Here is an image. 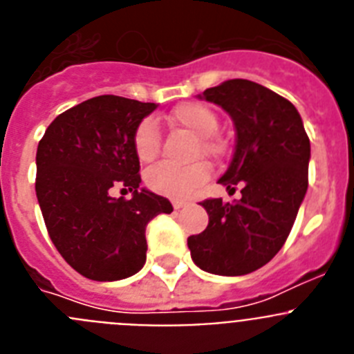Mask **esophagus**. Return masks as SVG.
<instances>
[{
	"mask_svg": "<svg viewBox=\"0 0 354 354\" xmlns=\"http://www.w3.org/2000/svg\"><path fill=\"white\" fill-rule=\"evenodd\" d=\"M183 207H186V202H179V200H175L174 209H177V211H179V209H183Z\"/></svg>",
	"mask_w": 354,
	"mask_h": 354,
	"instance_id": "1",
	"label": "esophagus"
}]
</instances>
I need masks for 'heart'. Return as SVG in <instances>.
<instances>
[{"instance_id":"1","label":"heart","mask_w":354,"mask_h":354,"mask_svg":"<svg viewBox=\"0 0 354 354\" xmlns=\"http://www.w3.org/2000/svg\"><path fill=\"white\" fill-rule=\"evenodd\" d=\"M168 122L196 136L195 145L192 149L193 156L200 154L204 158H218L223 152L221 142L211 136L218 127V117L205 104L184 102L168 115ZM133 143L134 152L140 161L149 162L159 154L161 136H159V129L152 118H145L136 127ZM205 179H207V167L202 161L184 165V167L170 165V162H159L145 174V183L152 192L175 200H183L193 195L205 183Z\"/></svg>"}]
</instances>
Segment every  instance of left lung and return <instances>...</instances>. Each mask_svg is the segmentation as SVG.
<instances>
[{"instance_id": "obj_1", "label": "left lung", "mask_w": 354, "mask_h": 354, "mask_svg": "<svg viewBox=\"0 0 354 354\" xmlns=\"http://www.w3.org/2000/svg\"><path fill=\"white\" fill-rule=\"evenodd\" d=\"M198 97L232 118L236 150L218 183L243 189L232 204H200L209 225L187 237V248L200 270L241 277L268 264L286 243L308 187L310 140L292 102L259 83L228 80Z\"/></svg>"}]
</instances>
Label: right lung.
Returning a JSON list of instances; mask_svg holds the SVG:
<instances>
[{
	"label": "right lung",
	"instance_id": "right-lung-1",
	"mask_svg": "<svg viewBox=\"0 0 354 354\" xmlns=\"http://www.w3.org/2000/svg\"><path fill=\"white\" fill-rule=\"evenodd\" d=\"M158 104L99 95L49 124L37 149L35 192L53 245L83 277L115 282L145 264V228L174 211L168 198L140 187L134 131ZM113 187L133 193L111 196Z\"/></svg>",
	"mask_w": 354,
	"mask_h": 354
}]
</instances>
